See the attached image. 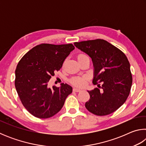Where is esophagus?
I'll return each instance as SVG.
<instances>
[{"label":"esophagus","instance_id":"1","mask_svg":"<svg viewBox=\"0 0 146 146\" xmlns=\"http://www.w3.org/2000/svg\"><path fill=\"white\" fill-rule=\"evenodd\" d=\"M81 90H80V89L78 88H73V91H75V92H80Z\"/></svg>","mask_w":146,"mask_h":146}]
</instances>
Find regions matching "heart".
Wrapping results in <instances>:
<instances>
[{
    "instance_id": "b5f03b06",
    "label": "heart",
    "mask_w": 146,
    "mask_h": 146,
    "mask_svg": "<svg viewBox=\"0 0 146 146\" xmlns=\"http://www.w3.org/2000/svg\"><path fill=\"white\" fill-rule=\"evenodd\" d=\"M87 56L84 55V54H80L78 56V58L83 57V56ZM87 80V77L86 76H82V77H76L73 78L71 80V82H72L73 84H75L76 86H80V87H82V86H84L86 84V81Z\"/></svg>"
}]
</instances>
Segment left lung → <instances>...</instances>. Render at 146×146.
Listing matches in <instances>:
<instances>
[{
    "mask_svg": "<svg viewBox=\"0 0 146 146\" xmlns=\"http://www.w3.org/2000/svg\"><path fill=\"white\" fill-rule=\"evenodd\" d=\"M74 44L92 59L93 84H102V86L98 85V88L88 91L90 98L86 102V109L98 116L115 112L127 100L131 88L133 78L127 56L117 47L103 39Z\"/></svg>",
    "mask_w": 146,
    "mask_h": 146,
    "instance_id": "left-lung-1",
    "label": "left lung"
}]
</instances>
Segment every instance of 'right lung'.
<instances>
[{"mask_svg": "<svg viewBox=\"0 0 146 146\" xmlns=\"http://www.w3.org/2000/svg\"><path fill=\"white\" fill-rule=\"evenodd\" d=\"M74 49L72 44H41L29 50L19 62L15 86L22 104L34 117H53L60 111L66 98L72 93V87L67 84L51 89L48 83Z\"/></svg>", "mask_w": 146, "mask_h": 146, "instance_id": "1", "label": "right lung"}]
</instances>
